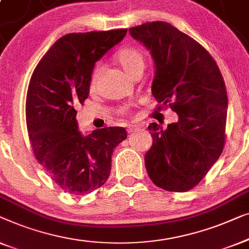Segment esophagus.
<instances>
[{
  "instance_id": "34e87169",
  "label": "esophagus",
  "mask_w": 249,
  "mask_h": 249,
  "mask_svg": "<svg viewBox=\"0 0 249 249\" xmlns=\"http://www.w3.org/2000/svg\"><path fill=\"white\" fill-rule=\"evenodd\" d=\"M139 129H140L139 125H129L128 127H127V132H128V133H133V132L139 131Z\"/></svg>"
}]
</instances>
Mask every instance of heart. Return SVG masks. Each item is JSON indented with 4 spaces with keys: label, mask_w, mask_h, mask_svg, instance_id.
<instances>
[{
    "label": "heart",
    "mask_w": 249,
    "mask_h": 249,
    "mask_svg": "<svg viewBox=\"0 0 249 249\" xmlns=\"http://www.w3.org/2000/svg\"><path fill=\"white\" fill-rule=\"evenodd\" d=\"M116 59L117 62L120 63V65L125 70L126 73H128L129 75H132L136 70L143 69L144 68V55L138 48L134 47H125L123 50H121L116 54ZM100 65H97L94 68L92 75H91L90 80V87L91 88H94L97 83L98 75L100 73ZM121 114H126L127 113V108L123 107L120 109Z\"/></svg>",
    "instance_id": "1"
}]
</instances>
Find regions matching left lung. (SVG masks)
I'll list each match as a JSON object with an SVG mask.
<instances>
[{
  "label": "left lung",
  "instance_id": "obj_1",
  "mask_svg": "<svg viewBox=\"0 0 249 249\" xmlns=\"http://www.w3.org/2000/svg\"><path fill=\"white\" fill-rule=\"evenodd\" d=\"M156 63L152 94L158 109L170 107L177 123L149 126L153 144L145 168L153 184L169 192L194 188L219 159L226 143L228 96L212 55L163 21L129 28Z\"/></svg>",
  "mask_w": 249,
  "mask_h": 249
}]
</instances>
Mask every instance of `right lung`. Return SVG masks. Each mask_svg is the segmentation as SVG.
<instances>
[{
	"instance_id": "1",
	"label": "right lung",
	"mask_w": 249,
	"mask_h": 249,
	"mask_svg": "<svg viewBox=\"0 0 249 249\" xmlns=\"http://www.w3.org/2000/svg\"><path fill=\"white\" fill-rule=\"evenodd\" d=\"M127 29L73 33L59 38L31 75L26 122L35 158L63 191L73 195L103 186L111 156L127 138L124 127H105L82 136L76 107L85 104L94 63L125 37Z\"/></svg>"
}]
</instances>
